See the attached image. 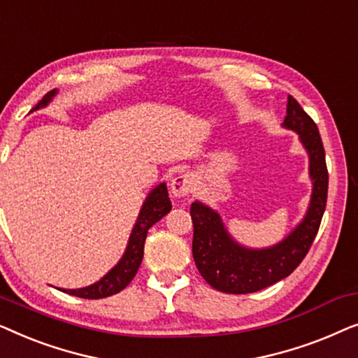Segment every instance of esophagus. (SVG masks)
<instances>
[{"instance_id": "obj_1", "label": "esophagus", "mask_w": 358, "mask_h": 358, "mask_svg": "<svg viewBox=\"0 0 358 358\" xmlns=\"http://www.w3.org/2000/svg\"><path fill=\"white\" fill-rule=\"evenodd\" d=\"M194 189V176L185 173V174H179L176 176L171 182V190H173L174 197H185V195L192 194Z\"/></svg>"}]
</instances>
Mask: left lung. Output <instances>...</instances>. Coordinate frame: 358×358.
Segmentation results:
<instances>
[{
	"mask_svg": "<svg viewBox=\"0 0 358 358\" xmlns=\"http://www.w3.org/2000/svg\"><path fill=\"white\" fill-rule=\"evenodd\" d=\"M283 125L300 134L301 143L310 153V173L315 185L305 220L285 241L271 249L249 251L228 236L217 212L199 202L190 205L195 266L205 282L218 292L233 295L252 293L288 277L305 259L320 229L329 182L320 130L293 96H288Z\"/></svg>",
	"mask_w": 358,
	"mask_h": 358,
	"instance_id": "1",
	"label": "left lung"
}]
</instances>
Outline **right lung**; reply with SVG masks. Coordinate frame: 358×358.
<instances>
[{
    "instance_id": "obj_1",
    "label": "right lung",
    "mask_w": 358,
    "mask_h": 358,
    "mask_svg": "<svg viewBox=\"0 0 358 358\" xmlns=\"http://www.w3.org/2000/svg\"><path fill=\"white\" fill-rule=\"evenodd\" d=\"M55 94V90L47 92V96L38 102L36 109H41L52 99V96ZM34 109V110H36ZM171 210V200L168 197V189L166 184H159L153 192L148 195L146 202L141 208L138 222H136L134 231H131L129 248L122 257V261L107 273L106 277H102L99 282L94 285L86 287V288H78V290H63L70 295L87 298V300H99V298H106L110 295H115L120 290L129 285L134 280V277L138 272V267L143 259V248H145V239L148 234V229L153 227L156 222H159Z\"/></svg>"
}]
</instances>
